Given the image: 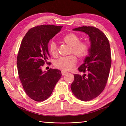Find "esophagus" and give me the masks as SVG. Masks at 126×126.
<instances>
[{"label": "esophagus", "instance_id": "1", "mask_svg": "<svg viewBox=\"0 0 126 126\" xmlns=\"http://www.w3.org/2000/svg\"><path fill=\"white\" fill-rule=\"evenodd\" d=\"M62 72V75H65L66 74H67L68 73V72H67V71H64V70H62V71H61Z\"/></svg>", "mask_w": 126, "mask_h": 126}]
</instances>
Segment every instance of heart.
<instances>
[{"instance_id": "b5f03b06", "label": "heart", "mask_w": 126, "mask_h": 126, "mask_svg": "<svg viewBox=\"0 0 126 126\" xmlns=\"http://www.w3.org/2000/svg\"><path fill=\"white\" fill-rule=\"evenodd\" d=\"M63 40L71 46V52L74 53L80 58H83L89 52V44L86 41H80V38L74 33H69L63 38ZM49 50L53 55L58 54V48L56 43L52 42L49 45ZM77 63V58L74 54L61 57L55 60L54 65L59 69L70 70L73 68Z\"/></svg>"}]
</instances>
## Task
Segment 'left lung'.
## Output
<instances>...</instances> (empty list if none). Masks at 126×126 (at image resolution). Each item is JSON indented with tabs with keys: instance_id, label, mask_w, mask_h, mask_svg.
Here are the masks:
<instances>
[{
	"instance_id": "left-lung-1",
	"label": "left lung",
	"mask_w": 126,
	"mask_h": 126,
	"mask_svg": "<svg viewBox=\"0 0 126 126\" xmlns=\"http://www.w3.org/2000/svg\"><path fill=\"white\" fill-rule=\"evenodd\" d=\"M73 31H80L89 35L91 46L89 56L78 68L83 76L74 74L71 87L74 95L83 101H89L101 94L106 86L111 66L110 42L106 35L94 27L83 26Z\"/></svg>"
}]
</instances>
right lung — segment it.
<instances>
[{
  "label": "right lung",
  "instance_id": "add662e5",
  "mask_svg": "<svg viewBox=\"0 0 126 126\" xmlns=\"http://www.w3.org/2000/svg\"><path fill=\"white\" fill-rule=\"evenodd\" d=\"M62 27L41 25L30 29L23 38L17 55L19 77L25 92L32 99L44 101L50 96L62 76L61 71L50 69L43 72L42 66L50 63L48 44Z\"/></svg>",
  "mask_w": 126,
  "mask_h": 126
}]
</instances>
